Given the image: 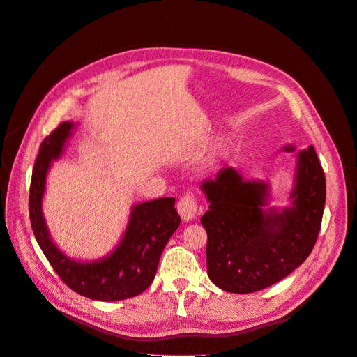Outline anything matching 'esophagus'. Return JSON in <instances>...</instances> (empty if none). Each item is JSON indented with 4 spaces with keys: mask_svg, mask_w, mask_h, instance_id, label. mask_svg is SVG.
I'll use <instances>...</instances> for the list:
<instances>
[{
    "mask_svg": "<svg viewBox=\"0 0 357 357\" xmlns=\"http://www.w3.org/2000/svg\"><path fill=\"white\" fill-rule=\"evenodd\" d=\"M177 210L183 220L189 222L192 219H195V215L198 213V202L195 197H193L192 193H185V195L178 199Z\"/></svg>",
    "mask_w": 357,
    "mask_h": 357,
    "instance_id": "obj_1",
    "label": "esophagus"
}]
</instances>
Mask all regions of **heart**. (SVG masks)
Masks as SVG:
<instances>
[{
	"mask_svg": "<svg viewBox=\"0 0 357 357\" xmlns=\"http://www.w3.org/2000/svg\"><path fill=\"white\" fill-rule=\"evenodd\" d=\"M222 149H223V144H222V143H219L218 146H215V147H214V153H219Z\"/></svg>",
	"mask_w": 357,
	"mask_h": 357,
	"instance_id": "1",
	"label": "heart"
}]
</instances>
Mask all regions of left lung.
Returning <instances> with one entry per match:
<instances>
[{
	"mask_svg": "<svg viewBox=\"0 0 357 357\" xmlns=\"http://www.w3.org/2000/svg\"><path fill=\"white\" fill-rule=\"evenodd\" d=\"M295 152L294 146L284 147ZM208 210L201 218L207 231V273L231 294H252L275 284L310 256L320 232L326 201L325 172L312 146L298 153L291 207L268 204V185L244 180L234 168H222L205 180Z\"/></svg>",
	"mask_w": 357,
	"mask_h": 357,
	"instance_id": "obj_1",
	"label": "left lung"
}]
</instances>
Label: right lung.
<instances>
[{
	"label": "right lung",
	"instance_id": "add662e5",
	"mask_svg": "<svg viewBox=\"0 0 357 357\" xmlns=\"http://www.w3.org/2000/svg\"><path fill=\"white\" fill-rule=\"evenodd\" d=\"M73 128V122H62L40 146L29 188L32 232L52 268L71 290L96 301L134 298L152 284L164 247L178 228L176 199L158 198L132 207L121 243L100 261L77 262L63 255L50 238L41 201L47 171L52 162L61 156Z\"/></svg>",
	"mask_w": 357,
	"mask_h": 357
}]
</instances>
